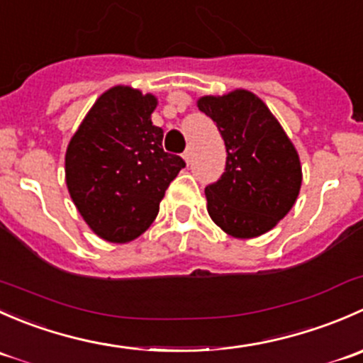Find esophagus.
I'll return each instance as SVG.
<instances>
[{
    "label": "esophagus",
    "instance_id": "1",
    "mask_svg": "<svg viewBox=\"0 0 363 363\" xmlns=\"http://www.w3.org/2000/svg\"><path fill=\"white\" fill-rule=\"evenodd\" d=\"M191 156H193L191 149H186V152H184V155H182V158H184V161H186V163H188V164H189V161H191Z\"/></svg>",
    "mask_w": 363,
    "mask_h": 363
}]
</instances>
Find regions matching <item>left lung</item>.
Listing matches in <instances>:
<instances>
[{"label":"left lung","instance_id":"left-lung-1","mask_svg":"<svg viewBox=\"0 0 363 363\" xmlns=\"http://www.w3.org/2000/svg\"><path fill=\"white\" fill-rule=\"evenodd\" d=\"M196 107L218 126L226 168L205 188L212 221L235 239L272 230L296 202L302 167L294 142L262 98L247 89L202 96Z\"/></svg>","mask_w":363,"mask_h":363}]
</instances>
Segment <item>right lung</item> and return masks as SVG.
Returning <instances> with one entry per match:
<instances>
[{
	"label": "right lung",
	"instance_id": "right-lung-1",
	"mask_svg": "<svg viewBox=\"0 0 363 363\" xmlns=\"http://www.w3.org/2000/svg\"><path fill=\"white\" fill-rule=\"evenodd\" d=\"M156 105L155 94L113 86L98 96L69 138L68 193L86 225L107 242L140 237L186 167L181 156L163 151V130L151 121Z\"/></svg>",
	"mask_w": 363,
	"mask_h": 363
}]
</instances>
